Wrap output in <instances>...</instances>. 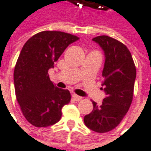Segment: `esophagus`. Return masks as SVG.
I'll list each match as a JSON object with an SVG mask.
<instances>
[{
    "label": "esophagus",
    "mask_w": 151,
    "mask_h": 151,
    "mask_svg": "<svg viewBox=\"0 0 151 151\" xmlns=\"http://www.w3.org/2000/svg\"><path fill=\"white\" fill-rule=\"evenodd\" d=\"M73 99L76 100V101H80V100H82V97H80V96H78V95H76V94H73Z\"/></svg>",
    "instance_id": "obj_1"
}]
</instances>
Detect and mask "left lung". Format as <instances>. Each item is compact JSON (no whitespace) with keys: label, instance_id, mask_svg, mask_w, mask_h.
Returning a JSON list of instances; mask_svg holds the SVG:
<instances>
[{"label":"left lung","instance_id":"left-lung-1","mask_svg":"<svg viewBox=\"0 0 151 151\" xmlns=\"http://www.w3.org/2000/svg\"><path fill=\"white\" fill-rule=\"evenodd\" d=\"M92 40L104 52L102 86L106 97L100 106L92 101L93 110L84 122L90 130L105 133L115 129L126 115L133 99L137 72L131 53L122 42L106 35Z\"/></svg>","mask_w":151,"mask_h":151}]
</instances>
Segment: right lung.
<instances>
[{
    "label": "right lung",
    "mask_w": 151,
    "mask_h": 151,
    "mask_svg": "<svg viewBox=\"0 0 151 151\" xmlns=\"http://www.w3.org/2000/svg\"><path fill=\"white\" fill-rule=\"evenodd\" d=\"M78 40L64 32L43 31L32 36L21 49L14 72L15 95L25 118L35 127L59 122L62 107L71 100L68 90L56 87L50 80L48 70Z\"/></svg>",
    "instance_id": "1"
}]
</instances>
